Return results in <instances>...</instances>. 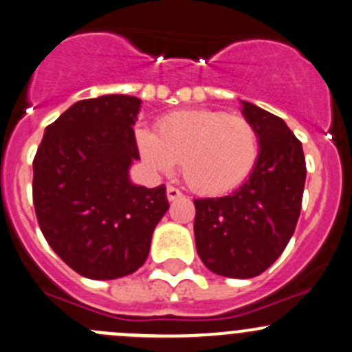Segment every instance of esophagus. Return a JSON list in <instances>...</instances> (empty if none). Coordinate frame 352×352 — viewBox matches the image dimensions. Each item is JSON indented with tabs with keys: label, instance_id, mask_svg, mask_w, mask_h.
<instances>
[{
	"label": "esophagus",
	"instance_id": "obj_1",
	"mask_svg": "<svg viewBox=\"0 0 352 352\" xmlns=\"http://www.w3.org/2000/svg\"><path fill=\"white\" fill-rule=\"evenodd\" d=\"M182 192L179 190V188H175V187H172V186H168L166 187V197H168V201H177V199H180L182 197Z\"/></svg>",
	"mask_w": 352,
	"mask_h": 352
}]
</instances>
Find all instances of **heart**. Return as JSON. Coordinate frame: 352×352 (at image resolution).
I'll return each mask as SVG.
<instances>
[{"label": "heart", "instance_id": "b5f03b06", "mask_svg": "<svg viewBox=\"0 0 352 352\" xmlns=\"http://www.w3.org/2000/svg\"><path fill=\"white\" fill-rule=\"evenodd\" d=\"M136 143L151 172L168 175L182 164L187 186L207 195L243 184L260 155L253 124L219 109L177 111L158 123V133L136 129Z\"/></svg>", "mask_w": 352, "mask_h": 352}]
</instances>
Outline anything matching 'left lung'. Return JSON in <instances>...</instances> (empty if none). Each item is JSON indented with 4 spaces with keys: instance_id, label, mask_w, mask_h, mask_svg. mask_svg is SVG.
I'll use <instances>...</instances> for the list:
<instances>
[{
    "instance_id": "8db88e82",
    "label": "left lung",
    "mask_w": 352,
    "mask_h": 352,
    "mask_svg": "<svg viewBox=\"0 0 352 352\" xmlns=\"http://www.w3.org/2000/svg\"><path fill=\"white\" fill-rule=\"evenodd\" d=\"M258 133L253 172L231 194L195 199V248L212 273L253 278L270 268L290 241L305 187L302 143L282 118L241 101Z\"/></svg>"
}]
</instances>
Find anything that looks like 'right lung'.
I'll use <instances>...</instances> for the list:
<instances>
[{
    "mask_svg": "<svg viewBox=\"0 0 352 352\" xmlns=\"http://www.w3.org/2000/svg\"><path fill=\"white\" fill-rule=\"evenodd\" d=\"M142 99L104 94L74 102L50 126L33 160V204L52 250L91 280L135 273L168 210L164 186L129 179Z\"/></svg>",
    "mask_w": 352,
    "mask_h": 352,
    "instance_id": "1",
    "label": "right lung"
}]
</instances>
